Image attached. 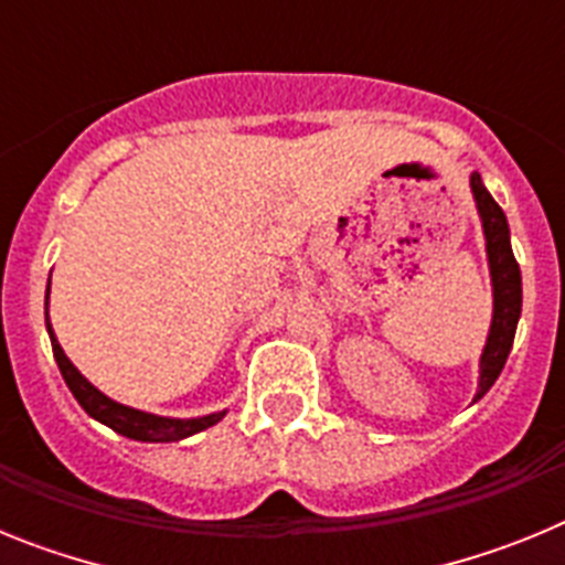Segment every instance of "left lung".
<instances>
[{
	"instance_id": "left-lung-1",
	"label": "left lung",
	"mask_w": 565,
	"mask_h": 565,
	"mask_svg": "<svg viewBox=\"0 0 565 565\" xmlns=\"http://www.w3.org/2000/svg\"><path fill=\"white\" fill-rule=\"evenodd\" d=\"M469 186L476 194L478 214L483 223V237H487V257H489V274H492V326H489L487 348L481 353V379H478V393H483L495 384L501 376L503 364H507L512 342H515L518 319H521V266H518L515 254H512V243H509V223L503 209L492 201V194L483 186L481 174L472 172Z\"/></svg>"
}]
</instances>
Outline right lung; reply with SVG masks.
Instances as JSON below:
<instances>
[{
	"label": "right lung",
	"mask_w": 565,
	"mask_h": 565,
	"mask_svg": "<svg viewBox=\"0 0 565 565\" xmlns=\"http://www.w3.org/2000/svg\"><path fill=\"white\" fill-rule=\"evenodd\" d=\"M47 297H50V282H47ZM47 297H44V319H47ZM47 333H50V342H53V356H56L58 371H62L70 393H73L76 402L87 411V416L107 424L109 430H115L118 436L135 438V441H181V438L206 430V427H212V424H217L223 416H226V413H212V416H203V418H163V416H152V413L135 411V407H127V404L113 402V398L104 396L98 387H93V384H89L87 379L73 367V362L64 356L62 344H58L56 333H53V328H50V319H47Z\"/></svg>",
	"instance_id": "1"
}]
</instances>
